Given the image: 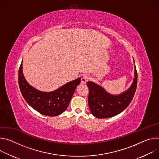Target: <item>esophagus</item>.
Returning a JSON list of instances; mask_svg holds the SVG:
<instances>
[{
    "instance_id": "34e87169",
    "label": "esophagus",
    "mask_w": 159,
    "mask_h": 159,
    "mask_svg": "<svg viewBox=\"0 0 159 159\" xmlns=\"http://www.w3.org/2000/svg\"><path fill=\"white\" fill-rule=\"evenodd\" d=\"M89 80V77L87 76H83L81 77V84H85L86 83V82Z\"/></svg>"
}]
</instances>
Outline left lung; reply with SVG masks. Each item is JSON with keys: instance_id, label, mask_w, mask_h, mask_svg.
Returning a JSON list of instances; mask_svg holds the SVG:
<instances>
[{"instance_id": "obj_1", "label": "left lung", "mask_w": 159, "mask_h": 159, "mask_svg": "<svg viewBox=\"0 0 159 159\" xmlns=\"http://www.w3.org/2000/svg\"><path fill=\"white\" fill-rule=\"evenodd\" d=\"M134 64V77L131 86L123 92L114 95L109 93L102 86L93 81L86 83L89 89V106L93 116L99 119L115 116L124 111L131 103L137 86V72Z\"/></svg>"}]
</instances>
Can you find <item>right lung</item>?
I'll use <instances>...</instances> for the list:
<instances>
[{"label": "right lung", "mask_w": 159, "mask_h": 159, "mask_svg": "<svg viewBox=\"0 0 159 159\" xmlns=\"http://www.w3.org/2000/svg\"><path fill=\"white\" fill-rule=\"evenodd\" d=\"M81 78L69 81L52 92H42L30 85L23 73V61L18 73V83L26 102L37 112L47 116H57L67 108Z\"/></svg>", "instance_id": "add662e5"}]
</instances>
